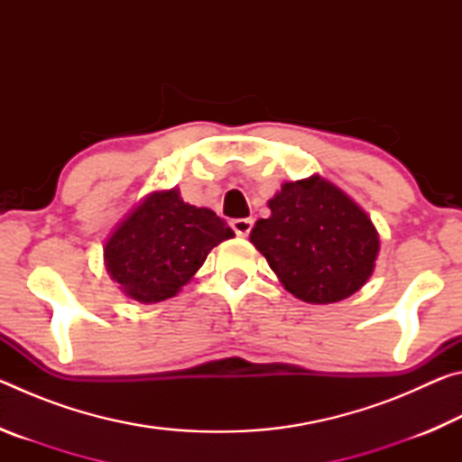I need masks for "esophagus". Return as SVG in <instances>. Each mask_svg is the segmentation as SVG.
<instances>
[{
	"label": "esophagus",
	"mask_w": 462,
	"mask_h": 462,
	"mask_svg": "<svg viewBox=\"0 0 462 462\" xmlns=\"http://www.w3.org/2000/svg\"><path fill=\"white\" fill-rule=\"evenodd\" d=\"M253 217H236V220L230 222L232 230L236 232V236H248V232L253 230Z\"/></svg>",
	"instance_id": "34e87169"
}]
</instances>
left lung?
Returning <instances> with one entry per match:
<instances>
[{"instance_id": "1", "label": "left lung", "mask_w": 462, "mask_h": 462, "mask_svg": "<svg viewBox=\"0 0 462 462\" xmlns=\"http://www.w3.org/2000/svg\"><path fill=\"white\" fill-rule=\"evenodd\" d=\"M250 242L289 293L324 306L356 293L374 271L379 232L340 187L319 175L287 181L267 201Z\"/></svg>"}]
</instances>
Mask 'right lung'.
I'll use <instances>...</instances> for the list:
<instances>
[{
  "instance_id": "right-lung-1",
  "label": "right lung",
  "mask_w": 462,
  "mask_h": 462,
  "mask_svg": "<svg viewBox=\"0 0 462 462\" xmlns=\"http://www.w3.org/2000/svg\"><path fill=\"white\" fill-rule=\"evenodd\" d=\"M234 236L212 209L181 199L177 187L148 193L116 226L104 245V263L122 293L156 303L181 291L209 250Z\"/></svg>"
}]
</instances>
